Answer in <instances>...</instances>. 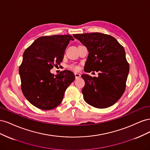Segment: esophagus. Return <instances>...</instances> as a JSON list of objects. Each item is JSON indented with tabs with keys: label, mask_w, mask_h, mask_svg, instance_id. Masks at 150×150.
<instances>
[{
	"label": "esophagus",
	"mask_w": 150,
	"mask_h": 150,
	"mask_svg": "<svg viewBox=\"0 0 150 150\" xmlns=\"http://www.w3.org/2000/svg\"><path fill=\"white\" fill-rule=\"evenodd\" d=\"M74 76L76 79H79V78H81V74H79V73H74Z\"/></svg>",
	"instance_id": "obj_1"
}]
</instances>
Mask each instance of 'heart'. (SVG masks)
<instances>
[{
    "label": "heart",
    "mask_w": 150,
    "mask_h": 150,
    "mask_svg": "<svg viewBox=\"0 0 150 150\" xmlns=\"http://www.w3.org/2000/svg\"><path fill=\"white\" fill-rule=\"evenodd\" d=\"M69 69L74 70V71H79V67L77 65H74V64H71L69 66Z\"/></svg>",
    "instance_id": "1"
}]
</instances>
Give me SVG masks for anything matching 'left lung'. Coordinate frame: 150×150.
I'll return each mask as SVG.
<instances>
[{
    "instance_id": "8db88e82",
    "label": "left lung",
    "mask_w": 150,
    "mask_h": 150,
    "mask_svg": "<svg viewBox=\"0 0 150 150\" xmlns=\"http://www.w3.org/2000/svg\"><path fill=\"white\" fill-rule=\"evenodd\" d=\"M87 47L84 71L98 72V77L83 74L84 101L96 108H106L123 94L129 71L124 47L110 35L100 33L73 35Z\"/></svg>"
}]
</instances>
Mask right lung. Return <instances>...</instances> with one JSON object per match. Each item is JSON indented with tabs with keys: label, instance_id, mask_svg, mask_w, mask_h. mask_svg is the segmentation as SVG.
I'll use <instances>...</instances> for the list:
<instances>
[{
	"label": "right lung",
	"instance_id": "obj_1",
	"mask_svg": "<svg viewBox=\"0 0 150 150\" xmlns=\"http://www.w3.org/2000/svg\"><path fill=\"white\" fill-rule=\"evenodd\" d=\"M71 35L40 37L25 49L19 66L21 89L25 98L36 108L49 110L60 104L65 91L75 79L69 70L57 75L51 73L62 61Z\"/></svg>",
	"mask_w": 150,
	"mask_h": 150
}]
</instances>
